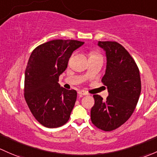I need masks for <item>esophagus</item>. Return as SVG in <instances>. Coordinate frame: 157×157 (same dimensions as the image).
Masks as SVG:
<instances>
[{
    "mask_svg": "<svg viewBox=\"0 0 157 157\" xmlns=\"http://www.w3.org/2000/svg\"><path fill=\"white\" fill-rule=\"evenodd\" d=\"M78 94L80 95H89L86 92L83 91V90H80V91H78Z\"/></svg>",
    "mask_w": 157,
    "mask_h": 157,
    "instance_id": "1",
    "label": "esophagus"
}]
</instances>
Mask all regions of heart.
<instances>
[{"mask_svg":"<svg viewBox=\"0 0 157 157\" xmlns=\"http://www.w3.org/2000/svg\"><path fill=\"white\" fill-rule=\"evenodd\" d=\"M97 55H98V54L95 53V52H92V53L90 54V56H97Z\"/></svg>","mask_w":157,"mask_h":157,"instance_id":"obj_1","label":"heart"}]
</instances>
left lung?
Masks as SVG:
<instances>
[{
	"instance_id": "obj_1",
	"label": "left lung",
	"mask_w": 157,
	"mask_h": 157,
	"mask_svg": "<svg viewBox=\"0 0 157 157\" xmlns=\"http://www.w3.org/2000/svg\"><path fill=\"white\" fill-rule=\"evenodd\" d=\"M106 55V70L101 81L108 87L106 100L94 95L91 120L104 131H112L126 123L134 112L141 94L139 70L128 51L114 41H98Z\"/></svg>"
}]
</instances>
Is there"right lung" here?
Wrapping results in <instances>:
<instances>
[{
    "label": "right lung",
    "instance_id": "1",
    "mask_svg": "<svg viewBox=\"0 0 157 157\" xmlns=\"http://www.w3.org/2000/svg\"><path fill=\"white\" fill-rule=\"evenodd\" d=\"M84 42L53 40L31 52L25 73V98L33 116L43 126L56 128L68 121L77 100L76 90L59 83L72 52Z\"/></svg>",
    "mask_w": 157,
    "mask_h": 157
}]
</instances>
